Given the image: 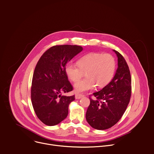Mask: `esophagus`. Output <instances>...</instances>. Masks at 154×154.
<instances>
[{
    "instance_id": "esophagus-1",
    "label": "esophagus",
    "mask_w": 154,
    "mask_h": 154,
    "mask_svg": "<svg viewBox=\"0 0 154 154\" xmlns=\"http://www.w3.org/2000/svg\"><path fill=\"white\" fill-rule=\"evenodd\" d=\"M83 97H84V95L82 94H77L75 95V99H80V98H82Z\"/></svg>"
}]
</instances>
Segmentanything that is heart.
I'll return each mask as SVG.
<instances>
[{"instance_id": "b5f03b06", "label": "heart", "mask_w": 154, "mask_h": 154, "mask_svg": "<svg viewBox=\"0 0 154 154\" xmlns=\"http://www.w3.org/2000/svg\"><path fill=\"white\" fill-rule=\"evenodd\" d=\"M77 63L71 61L65 67L66 75L72 82L77 81L86 72V77L74 84L77 92L92 89L97 85L105 86L114 77L116 61L109 54L89 53L81 57Z\"/></svg>"}]
</instances>
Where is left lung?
<instances>
[{
  "label": "left lung",
  "instance_id": "obj_1",
  "mask_svg": "<svg viewBox=\"0 0 154 154\" xmlns=\"http://www.w3.org/2000/svg\"><path fill=\"white\" fill-rule=\"evenodd\" d=\"M118 68L111 82L101 90L93 93L86 119L91 127L98 130L109 129L122 118L131 95V77L128 65L118 51Z\"/></svg>",
  "mask_w": 154,
  "mask_h": 154
}]
</instances>
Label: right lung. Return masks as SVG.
Listing matches in <instances>:
<instances>
[{
  "instance_id": "obj_1",
  "label": "right lung",
  "mask_w": 154,
  "mask_h": 154,
  "mask_svg": "<svg viewBox=\"0 0 154 154\" xmlns=\"http://www.w3.org/2000/svg\"><path fill=\"white\" fill-rule=\"evenodd\" d=\"M77 45H56L41 56L35 68L31 91L32 105L38 119L47 126H54L65 119L75 96L61 95L73 88L65 72L66 64L80 53Z\"/></svg>"
}]
</instances>
